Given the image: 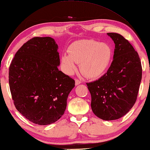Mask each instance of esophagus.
<instances>
[{
    "mask_svg": "<svg viewBox=\"0 0 150 150\" xmlns=\"http://www.w3.org/2000/svg\"><path fill=\"white\" fill-rule=\"evenodd\" d=\"M81 83V81L80 80L77 79H75V85H78V84H79Z\"/></svg>",
    "mask_w": 150,
    "mask_h": 150,
    "instance_id": "34e87169",
    "label": "esophagus"
}]
</instances>
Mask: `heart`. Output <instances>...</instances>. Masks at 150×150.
Returning a JSON list of instances; mask_svg holds the SVG:
<instances>
[{"label": "heart", "mask_w": 150, "mask_h": 150, "mask_svg": "<svg viewBox=\"0 0 150 150\" xmlns=\"http://www.w3.org/2000/svg\"><path fill=\"white\" fill-rule=\"evenodd\" d=\"M64 54L62 62L68 74L76 69L75 64H80V70L87 77H100L110 66L112 59V48L107 43H100L93 39L75 41Z\"/></svg>", "instance_id": "b5f03b06"}]
</instances>
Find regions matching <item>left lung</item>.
<instances>
[{
	"label": "left lung",
	"instance_id": "1",
	"mask_svg": "<svg viewBox=\"0 0 150 150\" xmlns=\"http://www.w3.org/2000/svg\"><path fill=\"white\" fill-rule=\"evenodd\" d=\"M115 43L113 59L98 79L86 83L93 113L103 120H115L129 112L137 101L142 80L141 62L137 51L121 35L108 33Z\"/></svg>",
	"mask_w": 150,
	"mask_h": 150
}]
</instances>
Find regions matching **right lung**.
<instances>
[{
  "label": "right lung",
  "instance_id": "add662e5",
  "mask_svg": "<svg viewBox=\"0 0 150 150\" xmlns=\"http://www.w3.org/2000/svg\"><path fill=\"white\" fill-rule=\"evenodd\" d=\"M58 46L49 37H33L15 54L9 67L13 104L33 123L47 125L64 115L75 80L59 71Z\"/></svg>",
  "mask_w": 150,
  "mask_h": 150
}]
</instances>
